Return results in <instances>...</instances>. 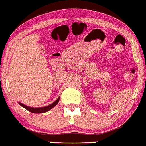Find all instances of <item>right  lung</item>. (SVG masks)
I'll return each mask as SVG.
<instances>
[{"mask_svg": "<svg viewBox=\"0 0 146 146\" xmlns=\"http://www.w3.org/2000/svg\"><path fill=\"white\" fill-rule=\"evenodd\" d=\"M59 100H60V97L58 98V99H57V100L55 101L54 102H53L52 104H51L48 105V106H44V107H39V108H34V107H30V106H26V105L23 104L22 103H20V102H18L19 103V104L21 105V106H23V107L25 108V109H26V110H27L28 111L31 112V113H44V112H47L48 111H50V109H52L54 106H55L56 105L58 104L59 102Z\"/></svg>", "mask_w": 146, "mask_h": 146, "instance_id": "add662e5", "label": "right lung"}]
</instances>
